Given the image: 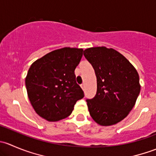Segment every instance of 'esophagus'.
<instances>
[{
  "instance_id": "1",
  "label": "esophagus",
  "mask_w": 156,
  "mask_h": 156,
  "mask_svg": "<svg viewBox=\"0 0 156 156\" xmlns=\"http://www.w3.org/2000/svg\"><path fill=\"white\" fill-rule=\"evenodd\" d=\"M81 88H82L83 90L84 89V87H85V86H84V84H81Z\"/></svg>"
}]
</instances>
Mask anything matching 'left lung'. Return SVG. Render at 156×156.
Returning a JSON list of instances; mask_svg holds the SVG:
<instances>
[{
    "label": "left lung",
    "instance_id": "8db88e82",
    "mask_svg": "<svg viewBox=\"0 0 156 156\" xmlns=\"http://www.w3.org/2000/svg\"><path fill=\"white\" fill-rule=\"evenodd\" d=\"M84 56L97 76V94L86 100L90 115L102 126L115 125L134 106L140 92L139 75L126 58L112 48H87Z\"/></svg>",
    "mask_w": 156,
    "mask_h": 156
}]
</instances>
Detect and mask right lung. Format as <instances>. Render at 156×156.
Returning <instances> with one entry per match:
<instances>
[{
	"mask_svg": "<svg viewBox=\"0 0 156 156\" xmlns=\"http://www.w3.org/2000/svg\"><path fill=\"white\" fill-rule=\"evenodd\" d=\"M82 55L83 49L64 48L31 64L26 78V90L31 106L41 117L49 122L66 119L84 97L75 75Z\"/></svg>",
	"mask_w": 156,
	"mask_h": 156,
	"instance_id": "obj_1",
	"label": "right lung"
}]
</instances>
